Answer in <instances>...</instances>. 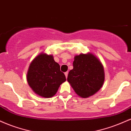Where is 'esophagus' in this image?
Segmentation results:
<instances>
[{"label": "esophagus", "mask_w": 131, "mask_h": 131, "mask_svg": "<svg viewBox=\"0 0 131 131\" xmlns=\"http://www.w3.org/2000/svg\"><path fill=\"white\" fill-rule=\"evenodd\" d=\"M68 72H65V73H64V75H65L66 78L68 77Z\"/></svg>", "instance_id": "obj_1"}]
</instances>
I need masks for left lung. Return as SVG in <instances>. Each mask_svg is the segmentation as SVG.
Returning a JSON list of instances; mask_svg holds the SVG:
<instances>
[{
    "label": "left lung",
    "instance_id": "8db88e82",
    "mask_svg": "<svg viewBox=\"0 0 131 131\" xmlns=\"http://www.w3.org/2000/svg\"><path fill=\"white\" fill-rule=\"evenodd\" d=\"M67 80L76 94L82 98H88L97 92L103 85V67L92 53L76 55L73 69L69 72Z\"/></svg>",
    "mask_w": 131,
    "mask_h": 131
}]
</instances>
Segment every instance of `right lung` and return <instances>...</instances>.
<instances>
[{
    "mask_svg": "<svg viewBox=\"0 0 131 131\" xmlns=\"http://www.w3.org/2000/svg\"><path fill=\"white\" fill-rule=\"evenodd\" d=\"M66 81L60 67L53 55L41 53L30 64L27 81L30 88L40 97L50 98L56 94L60 85Z\"/></svg>",
    "mask_w": 131,
    "mask_h": 131,
    "instance_id": "add662e5",
    "label": "right lung"
}]
</instances>
